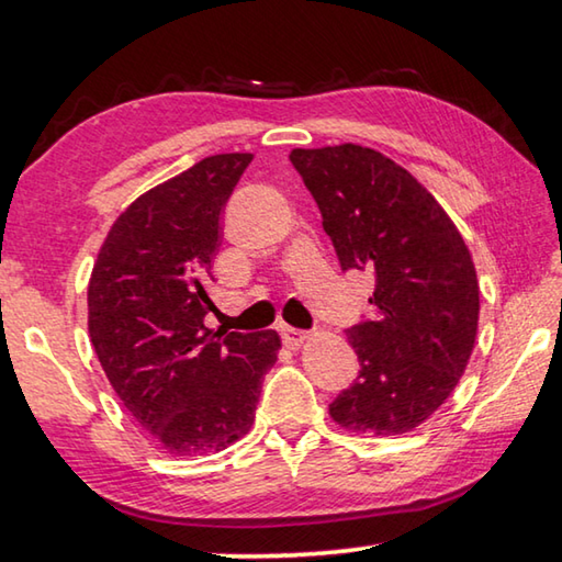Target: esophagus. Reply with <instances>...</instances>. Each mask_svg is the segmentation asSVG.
Instances as JSON below:
<instances>
[{
  "label": "esophagus",
  "instance_id": "1",
  "mask_svg": "<svg viewBox=\"0 0 562 562\" xmlns=\"http://www.w3.org/2000/svg\"><path fill=\"white\" fill-rule=\"evenodd\" d=\"M280 335H282L284 345H288L290 349H297L310 339V331H302V329H294V327H280Z\"/></svg>",
  "mask_w": 562,
  "mask_h": 562
}]
</instances>
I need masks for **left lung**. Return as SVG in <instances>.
Wrapping results in <instances>:
<instances>
[{"label": "left lung", "mask_w": 562, "mask_h": 562, "mask_svg": "<svg viewBox=\"0 0 562 562\" xmlns=\"http://www.w3.org/2000/svg\"><path fill=\"white\" fill-rule=\"evenodd\" d=\"M341 270L374 274V317L347 329L359 376L329 404L335 424L398 436L453 394L479 331V280L459 227L406 168L341 144L290 154Z\"/></svg>", "instance_id": "1"}]
</instances>
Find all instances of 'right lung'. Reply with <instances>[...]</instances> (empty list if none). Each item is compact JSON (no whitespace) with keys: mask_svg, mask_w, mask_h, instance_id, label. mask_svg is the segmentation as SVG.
<instances>
[{"mask_svg":"<svg viewBox=\"0 0 562 562\" xmlns=\"http://www.w3.org/2000/svg\"><path fill=\"white\" fill-rule=\"evenodd\" d=\"M252 154H217L138 195L89 280V335L113 392L173 456L223 451L250 431L274 329L213 331L205 315L221 215Z\"/></svg>","mask_w":562,"mask_h":562,"instance_id":"add662e5","label":"right lung"}]
</instances>
